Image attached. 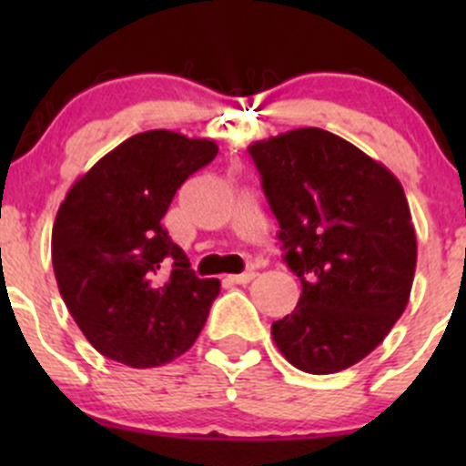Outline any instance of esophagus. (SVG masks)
Segmentation results:
<instances>
[{
	"label": "esophagus",
	"mask_w": 466,
	"mask_h": 466,
	"mask_svg": "<svg viewBox=\"0 0 466 466\" xmlns=\"http://www.w3.org/2000/svg\"><path fill=\"white\" fill-rule=\"evenodd\" d=\"M255 277H257L255 270H246V272H241V275H229L228 279L232 281V284H248V281H252Z\"/></svg>",
	"instance_id": "esophagus-1"
}]
</instances>
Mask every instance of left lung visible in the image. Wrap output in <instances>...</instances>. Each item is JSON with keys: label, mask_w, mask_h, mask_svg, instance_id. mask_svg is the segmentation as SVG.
Masks as SVG:
<instances>
[{"label": "left lung", "mask_w": 466, "mask_h": 466, "mask_svg": "<svg viewBox=\"0 0 466 466\" xmlns=\"http://www.w3.org/2000/svg\"><path fill=\"white\" fill-rule=\"evenodd\" d=\"M302 281L272 340L290 365L333 374L374 351L406 311L417 237L403 187L383 164L322 128L248 146Z\"/></svg>", "instance_id": "obj_1"}]
</instances>
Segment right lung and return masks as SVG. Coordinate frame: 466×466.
Returning a JSON list of instances; mask_svg holds the SVG:
<instances>
[{
  "label": "right lung",
  "instance_id": "obj_1",
  "mask_svg": "<svg viewBox=\"0 0 466 466\" xmlns=\"http://www.w3.org/2000/svg\"><path fill=\"white\" fill-rule=\"evenodd\" d=\"M218 153L211 139L146 130L67 191L51 232L58 290L98 354L157 368L203 331L218 279H200L159 220L182 182Z\"/></svg>",
  "mask_w": 466,
  "mask_h": 466
}]
</instances>
